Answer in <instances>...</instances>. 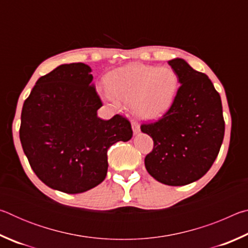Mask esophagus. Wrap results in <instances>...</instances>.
Wrapping results in <instances>:
<instances>
[{
	"label": "esophagus",
	"instance_id": "obj_1",
	"mask_svg": "<svg viewBox=\"0 0 248 248\" xmlns=\"http://www.w3.org/2000/svg\"><path fill=\"white\" fill-rule=\"evenodd\" d=\"M131 127H132V130H133V133L134 134H138L140 132V124L136 123V121H132L131 123Z\"/></svg>",
	"mask_w": 248,
	"mask_h": 248
}]
</instances>
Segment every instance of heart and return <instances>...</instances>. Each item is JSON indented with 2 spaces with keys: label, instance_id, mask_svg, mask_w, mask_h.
Instances as JSON below:
<instances>
[{
  "label": "heart",
  "instance_id": "heart-1",
  "mask_svg": "<svg viewBox=\"0 0 248 248\" xmlns=\"http://www.w3.org/2000/svg\"><path fill=\"white\" fill-rule=\"evenodd\" d=\"M108 91L104 93L112 106L121 102L133 104L139 118L155 121L164 117L173 106L177 94L178 77L170 68L132 63L120 66L105 78Z\"/></svg>",
  "mask_w": 248,
  "mask_h": 248
}]
</instances>
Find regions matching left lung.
Returning <instances> with one entry per match:
<instances>
[{
	"label": "left lung",
	"mask_w": 248,
	"mask_h": 248,
	"mask_svg": "<svg viewBox=\"0 0 248 248\" xmlns=\"http://www.w3.org/2000/svg\"><path fill=\"white\" fill-rule=\"evenodd\" d=\"M182 84L171 108L141 131L154 142L144 159L148 173L169 186H184L200 179L212 166L224 137L221 97L204 73L184 59L169 61Z\"/></svg>",
	"instance_id": "8db88e82"
}]
</instances>
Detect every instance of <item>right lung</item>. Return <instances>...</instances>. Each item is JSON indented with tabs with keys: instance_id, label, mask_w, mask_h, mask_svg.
Wrapping results in <instances>:
<instances>
[{
	"instance_id": "1",
	"label": "right lung",
	"mask_w": 248,
	"mask_h": 248,
	"mask_svg": "<svg viewBox=\"0 0 248 248\" xmlns=\"http://www.w3.org/2000/svg\"><path fill=\"white\" fill-rule=\"evenodd\" d=\"M85 63L61 64L36 82L23 105L19 138L41 182L65 194H81L107 175V151L132 138L119 115L98 118L102 102Z\"/></svg>"
}]
</instances>
